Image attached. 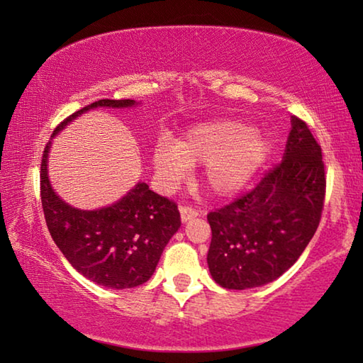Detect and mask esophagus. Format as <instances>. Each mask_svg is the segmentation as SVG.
I'll return each mask as SVG.
<instances>
[{"instance_id":"1","label":"esophagus","mask_w":363,"mask_h":363,"mask_svg":"<svg viewBox=\"0 0 363 363\" xmlns=\"http://www.w3.org/2000/svg\"><path fill=\"white\" fill-rule=\"evenodd\" d=\"M179 211H181L182 223H187V220L199 216V211H196L195 208H192V206H181Z\"/></svg>"}]
</instances>
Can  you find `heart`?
Returning a JSON list of instances; mask_svg holds the SVG:
<instances>
[{"label": "heart", "instance_id": "heart-1", "mask_svg": "<svg viewBox=\"0 0 363 363\" xmlns=\"http://www.w3.org/2000/svg\"><path fill=\"white\" fill-rule=\"evenodd\" d=\"M269 152L267 138L247 123L219 120L190 128L177 145L160 144L153 163L169 184L186 176L190 167L205 164V187L218 196H230L253 179Z\"/></svg>", "mask_w": 363, "mask_h": 363}]
</instances>
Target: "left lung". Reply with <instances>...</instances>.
Masks as SVG:
<instances>
[{"label": "left lung", "instance_id": "1", "mask_svg": "<svg viewBox=\"0 0 363 363\" xmlns=\"http://www.w3.org/2000/svg\"><path fill=\"white\" fill-rule=\"evenodd\" d=\"M327 177L320 144L293 116L284 160L229 205L208 213V267L227 290L266 285L303 255L320 223Z\"/></svg>", "mask_w": 363, "mask_h": 363}]
</instances>
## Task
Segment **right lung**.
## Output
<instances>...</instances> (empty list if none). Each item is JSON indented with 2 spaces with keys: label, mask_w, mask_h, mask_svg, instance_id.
<instances>
[{
  "label": "right lung",
  "mask_w": 363,
  "mask_h": 363,
  "mask_svg": "<svg viewBox=\"0 0 363 363\" xmlns=\"http://www.w3.org/2000/svg\"><path fill=\"white\" fill-rule=\"evenodd\" d=\"M131 99H101L83 107L60 123H67L94 107H130ZM48 150L40 169L41 206L46 225L59 250L73 267L97 285L125 290L145 284L155 272L164 247L181 225L173 200L152 192L139 182L115 205L96 211H82L64 203L48 179Z\"/></svg>",
  "instance_id": "1"
}]
</instances>
